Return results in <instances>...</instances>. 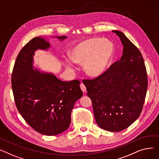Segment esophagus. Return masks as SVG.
I'll return each mask as SVG.
<instances>
[{"mask_svg":"<svg viewBox=\"0 0 159 159\" xmlns=\"http://www.w3.org/2000/svg\"><path fill=\"white\" fill-rule=\"evenodd\" d=\"M80 86V88H81V89H82V91H83V92H84V93L86 92V88L84 86V84H83V83H81Z\"/></svg>","mask_w":159,"mask_h":159,"instance_id":"esophagus-1","label":"esophagus"}]
</instances>
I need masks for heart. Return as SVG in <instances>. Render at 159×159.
I'll return each mask as SVG.
<instances>
[{
  "label": "heart",
  "mask_w": 159,
  "mask_h": 159,
  "mask_svg": "<svg viewBox=\"0 0 159 159\" xmlns=\"http://www.w3.org/2000/svg\"><path fill=\"white\" fill-rule=\"evenodd\" d=\"M114 52L110 41L101 38H91L80 42L69 52L70 58L64 64L67 70L75 71L73 62L82 64L84 72L91 77L102 75L109 64Z\"/></svg>",
  "instance_id": "heart-1"
}]
</instances>
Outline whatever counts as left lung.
<instances>
[{
  "mask_svg": "<svg viewBox=\"0 0 159 159\" xmlns=\"http://www.w3.org/2000/svg\"><path fill=\"white\" fill-rule=\"evenodd\" d=\"M123 47L120 59L93 80H84L93 104L97 124L106 131L118 132L128 128L139 116L144 103L148 76L138 48L118 30H113Z\"/></svg>",
  "mask_w": 159,
  "mask_h": 159,
  "instance_id": "1",
  "label": "left lung"
}]
</instances>
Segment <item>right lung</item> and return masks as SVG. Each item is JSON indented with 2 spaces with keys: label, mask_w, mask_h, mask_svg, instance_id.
<instances>
[{
  "label": "right lung",
  "mask_w": 159,
  "mask_h": 159,
  "mask_svg": "<svg viewBox=\"0 0 159 159\" xmlns=\"http://www.w3.org/2000/svg\"><path fill=\"white\" fill-rule=\"evenodd\" d=\"M56 38L62 41L67 37ZM50 46L44 38L37 37L23 47L15 62L11 87L16 106L24 119L36 131L52 136L69 128L71 110L83 93L80 81H62L52 73L34 68L35 51H48Z\"/></svg>",
  "instance_id": "obj_1"
}]
</instances>
